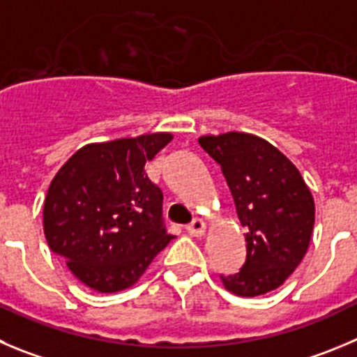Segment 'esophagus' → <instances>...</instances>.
Masks as SVG:
<instances>
[{"instance_id": "esophagus-1", "label": "esophagus", "mask_w": 357, "mask_h": 357, "mask_svg": "<svg viewBox=\"0 0 357 357\" xmlns=\"http://www.w3.org/2000/svg\"><path fill=\"white\" fill-rule=\"evenodd\" d=\"M206 231V225L201 218H194L192 220V224L186 225V232L190 236H194V238H201Z\"/></svg>"}]
</instances>
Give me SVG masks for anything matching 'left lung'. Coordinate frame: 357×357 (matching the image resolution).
<instances>
[{
	"mask_svg": "<svg viewBox=\"0 0 357 357\" xmlns=\"http://www.w3.org/2000/svg\"><path fill=\"white\" fill-rule=\"evenodd\" d=\"M222 169L236 213L246 229V261L220 275L236 296H262L284 284L308 250L315 204L294 163L268 141L229 132L199 139Z\"/></svg>",
	"mask_w": 357,
	"mask_h": 357,
	"instance_id": "1",
	"label": "left lung"
}]
</instances>
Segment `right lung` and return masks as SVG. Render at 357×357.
<instances>
[{"label":"right lung","instance_id":"obj_1","mask_svg":"<svg viewBox=\"0 0 357 357\" xmlns=\"http://www.w3.org/2000/svg\"><path fill=\"white\" fill-rule=\"evenodd\" d=\"M171 133L88 144L58 171L43 204V232L82 284L118 292L141 278L172 236L162 190L144 171Z\"/></svg>","mask_w":357,"mask_h":357}]
</instances>
